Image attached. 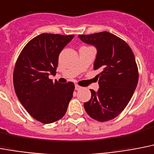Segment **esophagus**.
I'll return each instance as SVG.
<instances>
[{"label":"esophagus","mask_w":154,"mask_h":154,"mask_svg":"<svg viewBox=\"0 0 154 154\" xmlns=\"http://www.w3.org/2000/svg\"><path fill=\"white\" fill-rule=\"evenodd\" d=\"M82 87H80V86H79L78 84H76L75 85V90H77V91H79V90H80Z\"/></svg>","instance_id":"34e87169"}]
</instances>
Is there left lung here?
<instances>
[{"label": "left lung", "mask_w": 154, "mask_h": 154, "mask_svg": "<svg viewBox=\"0 0 154 154\" xmlns=\"http://www.w3.org/2000/svg\"><path fill=\"white\" fill-rule=\"evenodd\" d=\"M83 42L98 50L94 69H100L98 92L91 90V98L84 109L91 119L110 121L126 108L132 98L137 82L138 68L129 44L108 32L79 35Z\"/></svg>", "instance_id": "obj_1"}]
</instances>
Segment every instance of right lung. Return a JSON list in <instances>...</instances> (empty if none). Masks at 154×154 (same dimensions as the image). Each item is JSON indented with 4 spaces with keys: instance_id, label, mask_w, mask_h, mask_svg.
<instances>
[{
    "instance_id": "add662e5",
    "label": "right lung",
    "mask_w": 154,
    "mask_h": 154,
    "mask_svg": "<svg viewBox=\"0 0 154 154\" xmlns=\"http://www.w3.org/2000/svg\"><path fill=\"white\" fill-rule=\"evenodd\" d=\"M74 35L43 33L24 46L15 64V92L25 110L35 120L52 123L64 116L73 96L75 84H60L49 79L56 75L59 55Z\"/></svg>"
}]
</instances>
